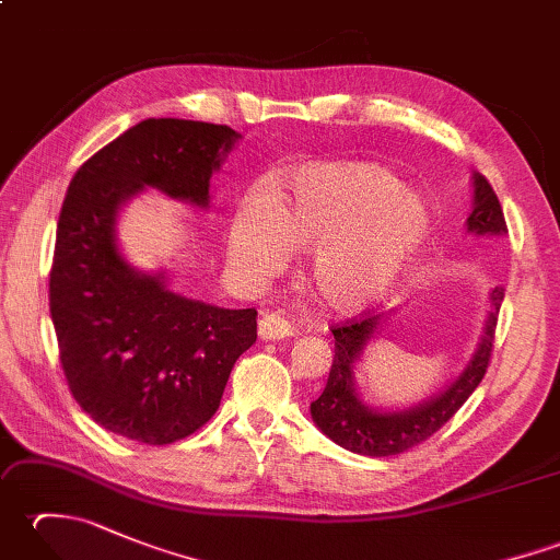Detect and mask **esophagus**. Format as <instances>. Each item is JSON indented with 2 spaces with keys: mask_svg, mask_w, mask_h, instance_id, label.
Returning a JSON list of instances; mask_svg holds the SVG:
<instances>
[{
  "mask_svg": "<svg viewBox=\"0 0 560 560\" xmlns=\"http://www.w3.org/2000/svg\"><path fill=\"white\" fill-rule=\"evenodd\" d=\"M257 335L261 341H279V339H287L293 335V327L289 319H283L281 315H273L267 313L259 317L257 323Z\"/></svg>",
  "mask_w": 560,
  "mask_h": 560,
  "instance_id": "obj_1",
  "label": "esophagus"
}]
</instances>
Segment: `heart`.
<instances>
[{"mask_svg":"<svg viewBox=\"0 0 560 560\" xmlns=\"http://www.w3.org/2000/svg\"><path fill=\"white\" fill-rule=\"evenodd\" d=\"M431 217L401 177L368 161L307 163L279 207L245 199L229 225V257L247 273H269L289 247H317L313 283L329 307L355 311L395 289L421 253Z\"/></svg>","mask_w":560,"mask_h":560,"instance_id":"b5f03b06","label":"heart"}]
</instances>
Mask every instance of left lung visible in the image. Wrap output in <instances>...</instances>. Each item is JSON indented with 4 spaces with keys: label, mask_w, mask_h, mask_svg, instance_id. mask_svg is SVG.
Instances as JSON below:
<instances>
[{
    "label": "left lung",
    "mask_w": 560,
    "mask_h": 560,
    "mask_svg": "<svg viewBox=\"0 0 560 560\" xmlns=\"http://www.w3.org/2000/svg\"><path fill=\"white\" fill-rule=\"evenodd\" d=\"M467 231L477 235L508 233L501 201H498L491 183L479 173L474 175V211L467 219ZM503 295V287L493 289L486 335L479 343V351L474 353L471 363L467 365V371L443 395L428 399L425 404H419V407L409 411H371L361 401L353 385V363L361 355L365 341L373 337L375 327L380 325V315L365 311L359 317L347 319L343 325L331 327V335H335V361H331V371L323 395L311 404L313 421L319 425V431L335 440L337 445L365 457L401 455V452L421 445L423 440L438 433L459 411L462 404L471 397V392L479 387L486 375V368L491 363L495 325Z\"/></svg>",
    "instance_id": "1"
}]
</instances>
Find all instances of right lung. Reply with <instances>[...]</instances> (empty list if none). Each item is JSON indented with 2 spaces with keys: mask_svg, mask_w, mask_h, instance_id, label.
Masks as SVG:
<instances>
[{
  "mask_svg": "<svg viewBox=\"0 0 560 560\" xmlns=\"http://www.w3.org/2000/svg\"><path fill=\"white\" fill-rule=\"evenodd\" d=\"M237 135L225 125L159 117L127 129L81 165L57 221L50 315L59 363L79 407L105 431L171 445L217 413L257 311L189 301L147 277L115 245V217L144 187L207 207L209 177Z\"/></svg>",
  "mask_w": 560,
  "mask_h": 560,
  "instance_id": "right-lung-1",
  "label": "right lung"
}]
</instances>
